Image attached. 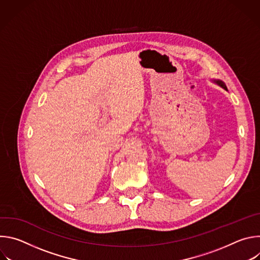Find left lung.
<instances>
[{"mask_svg":"<svg viewBox=\"0 0 260 260\" xmlns=\"http://www.w3.org/2000/svg\"><path fill=\"white\" fill-rule=\"evenodd\" d=\"M213 81H214L216 84H218L219 86H221L222 88H224L225 90H228V87H226V85H225V83H224L223 81H221V80H219V79H217V80L215 79V80H213Z\"/></svg>","mask_w":260,"mask_h":260,"instance_id":"8db88e82","label":"left lung"}]
</instances>
